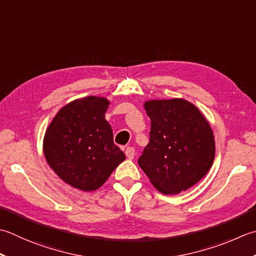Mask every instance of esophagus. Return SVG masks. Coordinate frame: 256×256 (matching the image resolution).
Returning a JSON list of instances; mask_svg holds the SVG:
<instances>
[{"label":"esophagus","instance_id":"obj_1","mask_svg":"<svg viewBox=\"0 0 256 256\" xmlns=\"http://www.w3.org/2000/svg\"><path fill=\"white\" fill-rule=\"evenodd\" d=\"M125 155H126L128 158L132 160V158H134V155H135V150H134V148L128 146L126 148H125Z\"/></svg>","mask_w":256,"mask_h":256}]
</instances>
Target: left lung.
<instances>
[{
    "label": "left lung",
    "instance_id": "obj_1",
    "mask_svg": "<svg viewBox=\"0 0 256 256\" xmlns=\"http://www.w3.org/2000/svg\"><path fill=\"white\" fill-rule=\"evenodd\" d=\"M151 120L150 142L138 165L163 194H176L196 184L215 155L212 128L196 106L182 98L145 102Z\"/></svg>",
    "mask_w": 256,
    "mask_h": 256
}]
</instances>
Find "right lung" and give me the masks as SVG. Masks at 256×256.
Listing matches in <instances>:
<instances>
[{
    "instance_id": "right-lung-1",
    "label": "right lung",
    "mask_w": 256,
    "mask_h": 256,
    "mask_svg": "<svg viewBox=\"0 0 256 256\" xmlns=\"http://www.w3.org/2000/svg\"><path fill=\"white\" fill-rule=\"evenodd\" d=\"M108 104L98 96L75 100L60 110L45 133L48 165L65 183L82 191L102 186L125 160L105 120Z\"/></svg>"
}]
</instances>
